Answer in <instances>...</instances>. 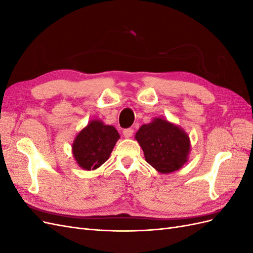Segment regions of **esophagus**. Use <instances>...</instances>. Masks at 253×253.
<instances>
[{
    "instance_id": "1",
    "label": "esophagus",
    "mask_w": 253,
    "mask_h": 253,
    "mask_svg": "<svg viewBox=\"0 0 253 253\" xmlns=\"http://www.w3.org/2000/svg\"><path fill=\"white\" fill-rule=\"evenodd\" d=\"M134 131L133 128H126L124 131V136L126 137V138H129V137H132Z\"/></svg>"
}]
</instances>
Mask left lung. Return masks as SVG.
Listing matches in <instances>:
<instances>
[{
	"label": "left lung",
	"instance_id": "left-lung-1",
	"mask_svg": "<svg viewBox=\"0 0 253 253\" xmlns=\"http://www.w3.org/2000/svg\"><path fill=\"white\" fill-rule=\"evenodd\" d=\"M135 139L141 147L145 162L160 174H169L183 167L191 151L190 137L182 127L155 117L137 131Z\"/></svg>",
	"mask_w": 253,
	"mask_h": 253
}]
</instances>
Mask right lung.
I'll list each match as a JSON object with an SVG mask.
<instances>
[{
	"label": "right lung",
	"mask_w": 253,
	"mask_h": 253,
	"mask_svg": "<svg viewBox=\"0 0 253 253\" xmlns=\"http://www.w3.org/2000/svg\"><path fill=\"white\" fill-rule=\"evenodd\" d=\"M120 138L113 126L101 120H90L85 127L76 135L72 144L76 163L85 171H94L110 158L111 153Z\"/></svg>",
	"instance_id": "1"
}]
</instances>
